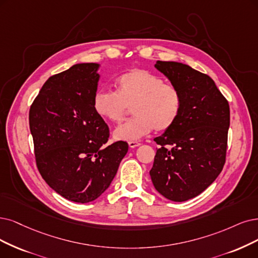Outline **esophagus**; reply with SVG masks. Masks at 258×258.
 Wrapping results in <instances>:
<instances>
[{"label": "esophagus", "instance_id": "esophagus-1", "mask_svg": "<svg viewBox=\"0 0 258 258\" xmlns=\"http://www.w3.org/2000/svg\"><path fill=\"white\" fill-rule=\"evenodd\" d=\"M141 144L139 141H130L128 142V146H130V148H132V149H134V148H136V147H139Z\"/></svg>", "mask_w": 258, "mask_h": 258}]
</instances>
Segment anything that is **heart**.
<instances>
[{
	"label": "heart",
	"mask_w": 258,
	"mask_h": 258,
	"mask_svg": "<svg viewBox=\"0 0 258 258\" xmlns=\"http://www.w3.org/2000/svg\"><path fill=\"white\" fill-rule=\"evenodd\" d=\"M114 85L116 92L99 90L94 94L93 108L101 118L120 123L133 106L135 117L113 132L117 140L136 141L153 128L167 131L182 111L183 97L178 88L147 70L136 68L124 72Z\"/></svg>",
	"instance_id": "obj_1"
}]
</instances>
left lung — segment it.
Instances as JSON below:
<instances>
[{"instance_id": "obj_1", "label": "left lung", "mask_w": 258, "mask_h": 258, "mask_svg": "<svg viewBox=\"0 0 258 258\" xmlns=\"http://www.w3.org/2000/svg\"><path fill=\"white\" fill-rule=\"evenodd\" d=\"M155 68L182 93L176 122L154 141L160 146L150 171L157 191L184 202L214 183L225 163L230 106L208 75L176 61L157 60Z\"/></svg>"}]
</instances>
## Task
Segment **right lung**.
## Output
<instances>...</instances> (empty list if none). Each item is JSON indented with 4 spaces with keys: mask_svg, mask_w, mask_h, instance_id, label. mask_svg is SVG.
<instances>
[{
    "mask_svg": "<svg viewBox=\"0 0 258 258\" xmlns=\"http://www.w3.org/2000/svg\"><path fill=\"white\" fill-rule=\"evenodd\" d=\"M100 63L83 62L55 74L30 109L38 170L69 201L88 203L106 191L128 145L106 146L109 130L93 108Z\"/></svg>",
    "mask_w": 258,
    "mask_h": 258,
    "instance_id": "obj_1",
    "label": "right lung"
}]
</instances>
